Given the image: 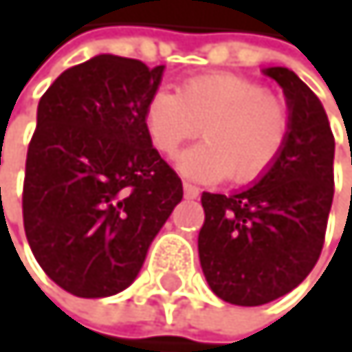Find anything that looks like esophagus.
<instances>
[{"mask_svg":"<svg viewBox=\"0 0 352 352\" xmlns=\"http://www.w3.org/2000/svg\"><path fill=\"white\" fill-rule=\"evenodd\" d=\"M184 194H186V198H198V194H200V190L196 188V186H192V184H184Z\"/></svg>","mask_w":352,"mask_h":352,"instance_id":"obj_1","label":"esophagus"}]
</instances>
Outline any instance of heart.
Listing matches in <instances>:
<instances>
[{"label": "heart", "mask_w": 352, "mask_h": 352, "mask_svg": "<svg viewBox=\"0 0 352 352\" xmlns=\"http://www.w3.org/2000/svg\"><path fill=\"white\" fill-rule=\"evenodd\" d=\"M152 145L173 158L179 147L202 141L179 158V170L196 182H260L278 162L292 137L287 103L255 80L236 74L194 76L177 92L156 90L143 111Z\"/></svg>", "instance_id": "heart-1"}]
</instances>
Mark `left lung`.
I'll return each mask as SVG.
<instances>
[{
  "instance_id": "obj_1",
  "label": "left lung",
  "mask_w": 352,
  "mask_h": 352,
  "mask_svg": "<svg viewBox=\"0 0 352 352\" xmlns=\"http://www.w3.org/2000/svg\"><path fill=\"white\" fill-rule=\"evenodd\" d=\"M283 86L292 137L278 162L236 194L202 192L205 223L198 255L207 283L223 302L260 306L315 268L333 200V133L317 94L294 72H264Z\"/></svg>"
}]
</instances>
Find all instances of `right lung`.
Listing matches in <instances>:
<instances>
[{
	"mask_svg": "<svg viewBox=\"0 0 352 352\" xmlns=\"http://www.w3.org/2000/svg\"><path fill=\"white\" fill-rule=\"evenodd\" d=\"M164 65L99 54L65 69L37 105L23 223L37 264L78 298L126 289L184 198L143 111Z\"/></svg>",
	"mask_w": 352,
	"mask_h": 352,
	"instance_id": "add662e5",
	"label": "right lung"
}]
</instances>
